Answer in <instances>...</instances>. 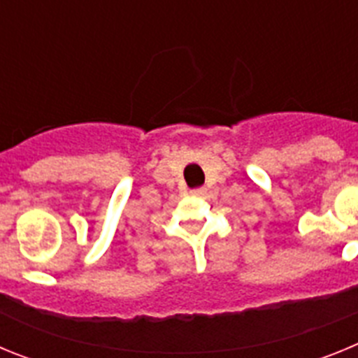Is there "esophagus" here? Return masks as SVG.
<instances>
[{
  "label": "esophagus",
  "mask_w": 358,
  "mask_h": 358,
  "mask_svg": "<svg viewBox=\"0 0 358 358\" xmlns=\"http://www.w3.org/2000/svg\"><path fill=\"white\" fill-rule=\"evenodd\" d=\"M189 194L194 195V197H201V195H204V188H195V189H192Z\"/></svg>",
  "instance_id": "esophagus-1"
}]
</instances>
